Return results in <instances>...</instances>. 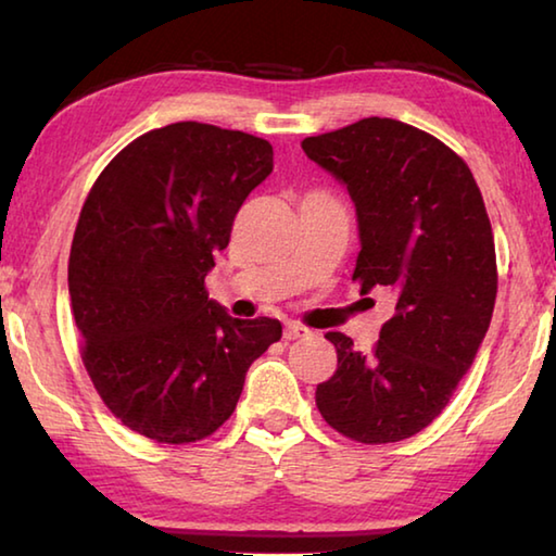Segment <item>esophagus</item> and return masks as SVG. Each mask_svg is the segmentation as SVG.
I'll use <instances>...</instances> for the list:
<instances>
[{"label": "esophagus", "instance_id": "esophagus-1", "mask_svg": "<svg viewBox=\"0 0 556 556\" xmlns=\"http://www.w3.org/2000/svg\"><path fill=\"white\" fill-rule=\"evenodd\" d=\"M306 336H312V331L301 324H287V328H285L287 341H296V338H306Z\"/></svg>", "mask_w": 556, "mask_h": 556}]
</instances>
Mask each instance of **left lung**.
Returning <instances> with one entry per match:
<instances>
[{
	"instance_id": "left-lung-1",
	"label": "left lung",
	"mask_w": 556,
	"mask_h": 556,
	"mask_svg": "<svg viewBox=\"0 0 556 556\" xmlns=\"http://www.w3.org/2000/svg\"><path fill=\"white\" fill-rule=\"evenodd\" d=\"M301 149L355 205L361 294H394L372 353L326 333L338 368L316 407L361 444L409 439L446 407L491 326L497 269L483 195L464 159L400 119L365 117Z\"/></svg>"
}]
</instances>
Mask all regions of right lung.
<instances>
[{
	"instance_id": "right-lung-1",
	"label": "right lung",
	"mask_w": 556,
	"mask_h": 556,
	"mask_svg": "<svg viewBox=\"0 0 556 556\" xmlns=\"http://www.w3.org/2000/svg\"><path fill=\"white\" fill-rule=\"evenodd\" d=\"M271 168L267 139L176 122L137 137L90 188L71 244V308L92 384L137 434H213L281 338L277 318H232L203 287Z\"/></svg>"
}]
</instances>
